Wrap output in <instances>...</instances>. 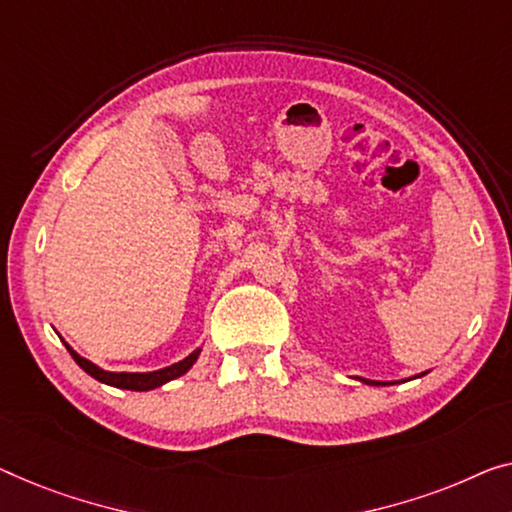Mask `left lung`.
I'll list each match as a JSON object with an SVG mask.
<instances>
[{
	"label": "left lung",
	"mask_w": 512,
	"mask_h": 512,
	"mask_svg": "<svg viewBox=\"0 0 512 512\" xmlns=\"http://www.w3.org/2000/svg\"><path fill=\"white\" fill-rule=\"evenodd\" d=\"M423 375H427V372H421V375H416V377H423ZM356 379L363 381V384H368V386H393V384H402V381H407V379H400V381H375V379H363V377H356Z\"/></svg>",
	"instance_id": "left-lung-1"
}]
</instances>
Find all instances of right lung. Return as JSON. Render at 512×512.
Returning a JSON list of instances; mask_svg holds the SVG:
<instances>
[{
	"label": "right lung",
	"mask_w": 512,
	"mask_h": 512,
	"mask_svg": "<svg viewBox=\"0 0 512 512\" xmlns=\"http://www.w3.org/2000/svg\"><path fill=\"white\" fill-rule=\"evenodd\" d=\"M64 345L68 349V354L73 356V361L78 363L89 377L101 381V384L124 388V391H154V388L167 384V381L186 375V372L195 365L197 358H200V352H202V347H197L195 352H190L186 358H183V361H177V363L167 365V368L151 370V372H110V370H103L101 365L91 363L89 358L80 356L71 345H68V342H64Z\"/></svg>",
	"instance_id": "1"
}]
</instances>
